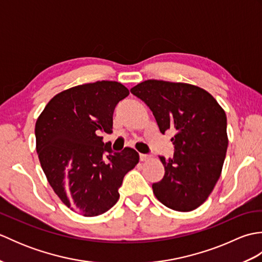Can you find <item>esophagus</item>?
I'll list each match as a JSON object with an SVG mask.
<instances>
[{
  "label": "esophagus",
  "instance_id": "1",
  "mask_svg": "<svg viewBox=\"0 0 262 262\" xmlns=\"http://www.w3.org/2000/svg\"><path fill=\"white\" fill-rule=\"evenodd\" d=\"M149 159H151V157L147 154H140V160L142 161V162H145V161H148Z\"/></svg>",
  "mask_w": 262,
  "mask_h": 262
}]
</instances>
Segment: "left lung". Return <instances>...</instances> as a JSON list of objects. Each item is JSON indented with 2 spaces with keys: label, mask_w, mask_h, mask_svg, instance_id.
Segmentation results:
<instances>
[{
  "label": "left lung",
  "mask_w": 262,
  "mask_h": 262,
  "mask_svg": "<svg viewBox=\"0 0 262 262\" xmlns=\"http://www.w3.org/2000/svg\"><path fill=\"white\" fill-rule=\"evenodd\" d=\"M130 92L151 109L164 134L173 130V158L160 157L165 173L153 192L166 207L191 211L203 205L219 181L229 138L226 115L204 89L181 82L147 80Z\"/></svg>",
  "instance_id": "left-lung-1"
}]
</instances>
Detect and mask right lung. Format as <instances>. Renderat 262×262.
I'll return each mask as SVG.
<instances>
[{
	"label": "right lung",
	"instance_id": "right-lung-1",
	"mask_svg": "<svg viewBox=\"0 0 262 262\" xmlns=\"http://www.w3.org/2000/svg\"><path fill=\"white\" fill-rule=\"evenodd\" d=\"M129 91L119 82L76 85L51 99L36 121L39 162L55 193L70 209L93 217L118 202L128 171L140 155L130 147L113 153L100 133L113 132L115 107Z\"/></svg>",
	"mask_w": 262,
	"mask_h": 262
}]
</instances>
